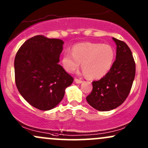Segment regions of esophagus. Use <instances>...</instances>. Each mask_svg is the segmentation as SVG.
I'll list each match as a JSON object with an SVG mask.
<instances>
[{"label":"esophagus","instance_id":"1","mask_svg":"<svg viewBox=\"0 0 148 148\" xmlns=\"http://www.w3.org/2000/svg\"><path fill=\"white\" fill-rule=\"evenodd\" d=\"M75 82L77 83V84H81V83L83 82L82 80H81V79H75Z\"/></svg>","mask_w":148,"mask_h":148}]
</instances>
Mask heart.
<instances>
[{
	"instance_id": "heart-1",
	"label": "heart",
	"mask_w": 148,
	"mask_h": 148,
	"mask_svg": "<svg viewBox=\"0 0 148 148\" xmlns=\"http://www.w3.org/2000/svg\"><path fill=\"white\" fill-rule=\"evenodd\" d=\"M111 45L98 43H82L75 45L72 51L66 52L62 58V65L69 73L77 70L82 64L84 73L90 79H98L108 73L114 60Z\"/></svg>"
}]
</instances>
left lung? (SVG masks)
<instances>
[{"label":"left lung","instance_id":"obj_1","mask_svg":"<svg viewBox=\"0 0 148 148\" xmlns=\"http://www.w3.org/2000/svg\"><path fill=\"white\" fill-rule=\"evenodd\" d=\"M112 38L116 45V60L108 74L92 82V90L86 97L89 105L99 111H110L124 103L136 75V63L129 47Z\"/></svg>","mask_w":148,"mask_h":148}]
</instances>
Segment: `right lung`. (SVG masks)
<instances>
[{
    "label": "right lung",
    "mask_w": 148,
    "mask_h": 148,
    "mask_svg": "<svg viewBox=\"0 0 148 148\" xmlns=\"http://www.w3.org/2000/svg\"><path fill=\"white\" fill-rule=\"evenodd\" d=\"M63 44L60 39L37 35L24 42L14 58L15 84L19 93L40 110L57 106L74 81L58 64Z\"/></svg>",
    "instance_id": "right-lung-1"
}]
</instances>
